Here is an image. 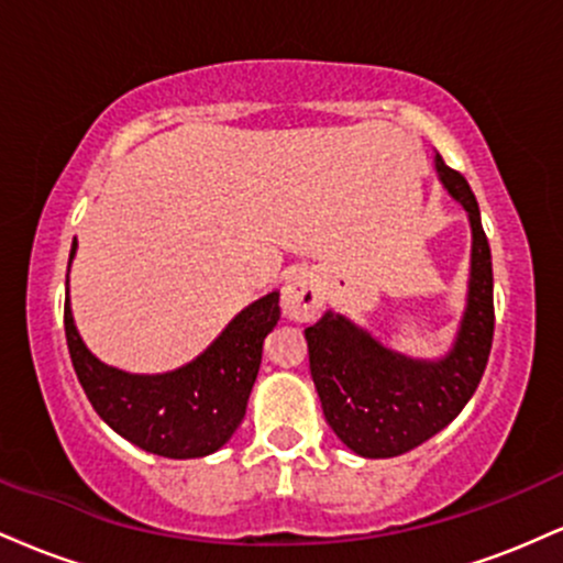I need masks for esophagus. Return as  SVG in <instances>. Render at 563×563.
I'll list each match as a JSON object with an SVG mask.
<instances>
[{
	"mask_svg": "<svg viewBox=\"0 0 563 563\" xmlns=\"http://www.w3.org/2000/svg\"><path fill=\"white\" fill-rule=\"evenodd\" d=\"M322 294L320 283L314 280L312 273L299 269L283 286V314L294 322H309L320 314Z\"/></svg>",
	"mask_w": 563,
	"mask_h": 563,
	"instance_id": "34e87169",
	"label": "esophagus"
}]
</instances>
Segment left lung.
I'll return each mask as SVG.
<instances>
[{
	"mask_svg": "<svg viewBox=\"0 0 563 563\" xmlns=\"http://www.w3.org/2000/svg\"><path fill=\"white\" fill-rule=\"evenodd\" d=\"M434 164L450 196L468 211L474 238L466 312L450 352L437 363L410 360L333 312L303 331L325 421L363 457L402 455L455 421L474 397L493 349V256L479 203L461 172L450 169L442 156Z\"/></svg>",
	"mask_w": 563,
	"mask_h": 563,
	"instance_id": "8db88e82",
	"label": "left lung"
}]
</instances>
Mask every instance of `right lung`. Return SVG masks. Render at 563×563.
Instances as JSON below:
<instances>
[{
    "mask_svg": "<svg viewBox=\"0 0 563 563\" xmlns=\"http://www.w3.org/2000/svg\"><path fill=\"white\" fill-rule=\"evenodd\" d=\"M74 254L76 238L70 260ZM63 318L70 363L97 416L145 452L185 461L217 452L241 426L262 365L264 339L280 320V294L273 290L249 303L203 354L158 376H137L100 363L76 331L68 296Z\"/></svg>",
    "mask_w": 563,
    "mask_h": 563,
    "instance_id": "right-lung-1",
    "label": "right lung"
}]
</instances>
